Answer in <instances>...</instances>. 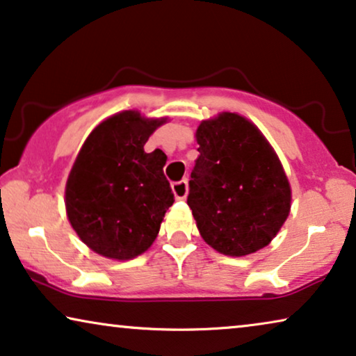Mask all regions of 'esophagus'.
Listing matches in <instances>:
<instances>
[{
    "instance_id": "esophagus-1",
    "label": "esophagus",
    "mask_w": 356,
    "mask_h": 356,
    "mask_svg": "<svg viewBox=\"0 0 356 356\" xmlns=\"http://www.w3.org/2000/svg\"><path fill=\"white\" fill-rule=\"evenodd\" d=\"M172 192H174V197L177 198V200H184L188 193V182L186 181V179H182V181H179V182H174Z\"/></svg>"
}]
</instances>
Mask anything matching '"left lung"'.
Instances as JSON below:
<instances>
[{
	"label": "left lung",
	"mask_w": 356,
	"mask_h": 356,
	"mask_svg": "<svg viewBox=\"0 0 356 356\" xmlns=\"http://www.w3.org/2000/svg\"><path fill=\"white\" fill-rule=\"evenodd\" d=\"M187 205L208 245L225 255L252 254L290 215L291 191L280 159L257 127L222 112L200 123Z\"/></svg>",
	"instance_id": "8db88e82"
}]
</instances>
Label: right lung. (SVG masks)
Masks as SVG:
<instances>
[{"mask_svg": "<svg viewBox=\"0 0 356 356\" xmlns=\"http://www.w3.org/2000/svg\"><path fill=\"white\" fill-rule=\"evenodd\" d=\"M163 122L135 111L115 113L92 130L74 161L65 191L68 220L83 243L104 257L143 254L174 203L163 170L165 154L145 153Z\"/></svg>", "mask_w": 356, "mask_h": 356, "instance_id": "add662e5", "label": "right lung"}]
</instances>
